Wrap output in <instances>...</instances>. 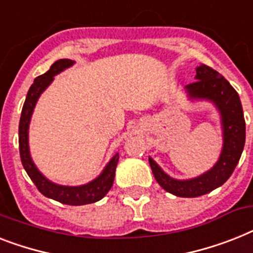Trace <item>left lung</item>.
Here are the masks:
<instances>
[{
	"label": "left lung",
	"instance_id": "8db88e82",
	"mask_svg": "<svg viewBox=\"0 0 253 253\" xmlns=\"http://www.w3.org/2000/svg\"><path fill=\"white\" fill-rule=\"evenodd\" d=\"M194 83L187 84L186 91L192 100L213 102L221 114L223 147L218 161L200 176L187 180L171 178L149 157L152 173L157 183L179 198H198L222 186L233 174L239 162L246 141V121L239 94L219 73L207 65L196 67Z\"/></svg>",
	"mask_w": 253,
	"mask_h": 253
}]
</instances>
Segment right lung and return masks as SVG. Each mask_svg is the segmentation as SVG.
<instances>
[{"label": "right lung", "mask_w": 253, "mask_h": 253, "mask_svg": "<svg viewBox=\"0 0 253 253\" xmlns=\"http://www.w3.org/2000/svg\"><path fill=\"white\" fill-rule=\"evenodd\" d=\"M74 61L71 59H58L53 63L50 69L45 74L35 79L34 84L31 85L27 93L26 101H24L23 109H22V116L19 122V153L20 160L23 164L24 170L27 171L31 180L34 182L35 186L41 194L49 199L59 201L62 204L67 205H85L92 204L96 201L101 200L104 196L112 188L116 175V168L118 164L120 156L118 153L113 156L112 160L109 161L102 173L93 179L92 182L83 186L70 187L55 184L46 179L42 174L39 171L36 165L34 164L30 155V147H28V128H30V121L34 113L40 94L48 88V85L53 82L54 77L67 67L73 66Z\"/></svg>", "instance_id": "add662e5"}]
</instances>
